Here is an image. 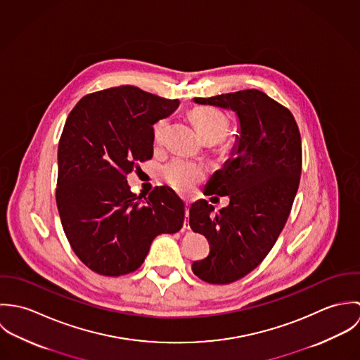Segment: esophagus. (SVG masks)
Here are the masks:
<instances>
[{"mask_svg":"<svg viewBox=\"0 0 360 360\" xmlns=\"http://www.w3.org/2000/svg\"><path fill=\"white\" fill-rule=\"evenodd\" d=\"M188 214H190V207L188 205L186 206V220H184V223H183V231H186V230H190V223H188Z\"/></svg>","mask_w":360,"mask_h":360,"instance_id":"1","label":"esophagus"}]
</instances>
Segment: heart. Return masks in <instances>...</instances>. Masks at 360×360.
<instances>
[{
	"mask_svg": "<svg viewBox=\"0 0 360 360\" xmlns=\"http://www.w3.org/2000/svg\"><path fill=\"white\" fill-rule=\"evenodd\" d=\"M190 116L198 133L205 140L213 139L216 141L221 139L229 129L227 117L223 115V112L214 108H194ZM166 130V119H162L155 124L154 141L156 144H160L163 141ZM162 174L165 180L177 191L190 193L194 188V186L204 177V167L197 162H191L183 158H174L162 169Z\"/></svg>",
	"mask_w": 360,
	"mask_h": 360,
	"instance_id": "heart-1",
	"label": "heart"
}]
</instances>
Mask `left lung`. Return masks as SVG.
<instances>
[{
	"label": "left lung",
	"mask_w": 360,
	"mask_h": 360,
	"mask_svg": "<svg viewBox=\"0 0 360 360\" xmlns=\"http://www.w3.org/2000/svg\"><path fill=\"white\" fill-rule=\"evenodd\" d=\"M194 103L233 110L240 126L231 156L205 186L206 195H229L230 204L219 213L205 200L190 207L191 229L210 245L194 274L229 284L257 267L285 226L301 179V136L292 113L255 89Z\"/></svg>",
	"instance_id": "obj_1"
}]
</instances>
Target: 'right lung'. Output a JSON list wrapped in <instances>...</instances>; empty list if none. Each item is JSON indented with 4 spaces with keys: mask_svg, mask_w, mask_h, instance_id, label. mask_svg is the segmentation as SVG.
<instances>
[{
    "mask_svg": "<svg viewBox=\"0 0 360 360\" xmlns=\"http://www.w3.org/2000/svg\"><path fill=\"white\" fill-rule=\"evenodd\" d=\"M179 100L134 86L83 97L69 113L58 146L56 206L79 259L103 276L137 270L155 237L177 233L184 202L169 187L141 200L126 176L154 155V126Z\"/></svg>",
    "mask_w": 360,
    "mask_h": 360,
    "instance_id": "right-lung-1",
    "label": "right lung"
}]
</instances>
